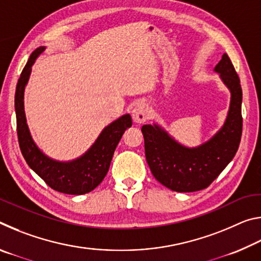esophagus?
I'll use <instances>...</instances> for the list:
<instances>
[{
    "mask_svg": "<svg viewBox=\"0 0 261 261\" xmlns=\"http://www.w3.org/2000/svg\"><path fill=\"white\" fill-rule=\"evenodd\" d=\"M149 116V107L146 102L140 101L135 106L132 110V118L136 123H144L148 120Z\"/></svg>",
    "mask_w": 261,
    "mask_h": 261,
    "instance_id": "34e87169",
    "label": "esophagus"
}]
</instances>
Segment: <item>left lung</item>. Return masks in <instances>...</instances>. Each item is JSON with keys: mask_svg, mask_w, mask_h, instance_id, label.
Wrapping results in <instances>:
<instances>
[{"mask_svg": "<svg viewBox=\"0 0 261 261\" xmlns=\"http://www.w3.org/2000/svg\"><path fill=\"white\" fill-rule=\"evenodd\" d=\"M214 71L230 91V105L226 121L210 140L197 147L179 144L158 124L141 127L145 155L152 174L166 188L176 192L206 189L230 162L242 137V87L235 68L227 54Z\"/></svg>", "mask_w": 261, "mask_h": 261, "instance_id": "left-lung-1", "label": "left lung"}]
</instances>
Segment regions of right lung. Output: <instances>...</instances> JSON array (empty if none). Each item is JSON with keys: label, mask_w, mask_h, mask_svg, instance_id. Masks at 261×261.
<instances>
[{"label": "right lung", "mask_w": 261, "mask_h": 261, "mask_svg": "<svg viewBox=\"0 0 261 261\" xmlns=\"http://www.w3.org/2000/svg\"><path fill=\"white\" fill-rule=\"evenodd\" d=\"M45 49L46 47H39L32 53L17 83L15 109L20 151L31 169L51 189L67 194L91 192L107 175L117 144L124 131L132 125L131 116L125 114L110 123L101 131L94 144L83 155L72 161H57L47 156L32 139L24 110V91L32 65Z\"/></svg>", "instance_id": "1"}]
</instances>
